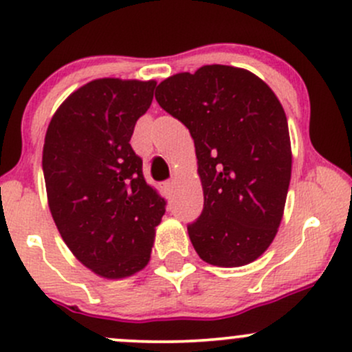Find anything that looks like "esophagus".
Masks as SVG:
<instances>
[{
  "label": "esophagus",
  "instance_id": "1",
  "mask_svg": "<svg viewBox=\"0 0 352 352\" xmlns=\"http://www.w3.org/2000/svg\"><path fill=\"white\" fill-rule=\"evenodd\" d=\"M173 185H175V182H173V180L165 182V184L162 185V190H164V195H165V197H170V195H172Z\"/></svg>",
  "mask_w": 352,
  "mask_h": 352
}]
</instances>
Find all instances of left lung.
I'll list each match as a JSON object with an SVG mask.
<instances>
[{"mask_svg": "<svg viewBox=\"0 0 352 352\" xmlns=\"http://www.w3.org/2000/svg\"><path fill=\"white\" fill-rule=\"evenodd\" d=\"M155 99L195 144L204 212L187 227L193 248L221 268L252 263L276 236L292 180L276 94L253 72L212 64L162 80Z\"/></svg>", "mask_w": 352, "mask_h": 352, "instance_id": "1", "label": "left lung"}]
</instances>
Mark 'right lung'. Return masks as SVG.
I'll return each mask as SVG.
<instances>
[{
    "mask_svg": "<svg viewBox=\"0 0 352 352\" xmlns=\"http://www.w3.org/2000/svg\"><path fill=\"white\" fill-rule=\"evenodd\" d=\"M155 80L104 78L84 84L47 125L43 172L47 204L64 243L107 280L135 274L151 260L165 200L144 179L131 147Z\"/></svg>",
    "mask_w": 352,
    "mask_h": 352,
    "instance_id": "right-lung-1",
    "label": "right lung"
}]
</instances>
